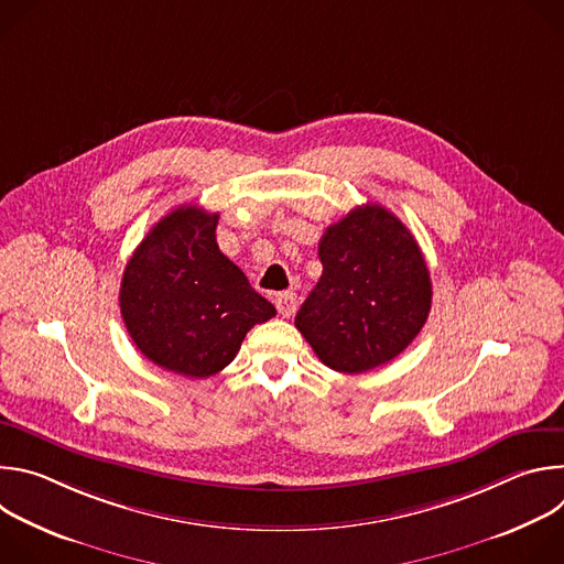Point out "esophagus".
<instances>
[{
	"label": "esophagus",
	"instance_id": "1",
	"mask_svg": "<svg viewBox=\"0 0 564 564\" xmlns=\"http://www.w3.org/2000/svg\"><path fill=\"white\" fill-rule=\"evenodd\" d=\"M274 303H276L279 314L285 316V318H290V316L296 312V294H294V292H281V294H276Z\"/></svg>",
	"mask_w": 564,
	"mask_h": 564
}]
</instances>
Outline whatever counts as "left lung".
Returning a JSON list of instances; mask_svg holds the SVG:
<instances>
[{
  "label": "left lung",
  "mask_w": 564,
  "mask_h": 564,
  "mask_svg": "<svg viewBox=\"0 0 564 564\" xmlns=\"http://www.w3.org/2000/svg\"><path fill=\"white\" fill-rule=\"evenodd\" d=\"M324 263L294 326L316 357L359 375L388 364L424 328L433 285L415 236L381 205L355 207L318 240Z\"/></svg>",
  "instance_id": "1"
}]
</instances>
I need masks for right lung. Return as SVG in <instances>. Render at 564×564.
<instances>
[{
    "mask_svg": "<svg viewBox=\"0 0 564 564\" xmlns=\"http://www.w3.org/2000/svg\"><path fill=\"white\" fill-rule=\"evenodd\" d=\"M218 214L181 205L131 254L120 312L138 350L176 375L220 372L246 335L276 314L216 243Z\"/></svg>",
    "mask_w": 564,
    "mask_h": 564,
    "instance_id": "1",
    "label": "right lung"
}]
</instances>
